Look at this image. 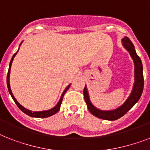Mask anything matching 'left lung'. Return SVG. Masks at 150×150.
Wrapping results in <instances>:
<instances>
[{
	"label": "left lung",
	"instance_id": "left-lung-1",
	"mask_svg": "<svg viewBox=\"0 0 150 150\" xmlns=\"http://www.w3.org/2000/svg\"><path fill=\"white\" fill-rule=\"evenodd\" d=\"M122 45L130 54L131 57L134 61V66H135V70H134L135 82L133 85L132 90L131 92L128 99L125 100V102L116 109L111 110H102L97 109L96 107H94L91 103L86 86H85L84 91H83L85 101L86 103L87 107H88L89 112L92 114H93L94 116L97 117L99 118L103 119V120L114 121V120H117V119L124 116L139 101L142 96V91H143L144 79H143V73H142L143 68H142V61L136 54L133 43L127 36H125L122 39Z\"/></svg>",
	"mask_w": 150,
	"mask_h": 150
}]
</instances>
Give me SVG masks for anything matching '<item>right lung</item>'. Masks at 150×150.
<instances>
[{"mask_svg":"<svg viewBox=\"0 0 150 150\" xmlns=\"http://www.w3.org/2000/svg\"><path fill=\"white\" fill-rule=\"evenodd\" d=\"M22 43H20V45L22 44ZM20 47V46H19ZM18 50H19V48H18ZM18 51L15 53L14 55L12 56L11 57V60L10 61V64H9V68H8V75H7V86H8V92H9V93L10 95L11 96L12 99L14 100L15 103H16V105L18 106V107L19 108L22 112H24L25 114H27V115H29L30 117H48L52 116V115H54L57 113V112L59 111V110H60V107H61V103H62V100H63V97H64V95L65 94V93L67 92L68 89H69V87H70L71 85H68V86L66 87V89L64 90L63 93L61 95V99L59 100V102L57 103V105L55 106L54 107H53L52 109L48 110H43V111H32V110H29L26 109V108H25L24 107H22V105L20 104L18 102L16 99L15 98V96L13 95L12 92H11V86H10V81H9V78H10V71H11V64H12V61L14 60V57H15V55L17 54Z\"/></svg>","mask_w":150,"mask_h":150,"instance_id":"add662e5","label":"right lung"}]
</instances>
